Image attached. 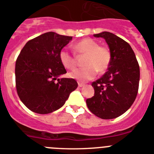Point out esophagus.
<instances>
[{
	"instance_id": "obj_1",
	"label": "esophagus",
	"mask_w": 154,
	"mask_h": 154,
	"mask_svg": "<svg viewBox=\"0 0 154 154\" xmlns=\"http://www.w3.org/2000/svg\"><path fill=\"white\" fill-rule=\"evenodd\" d=\"M84 85H85V84H83V83H80V82L78 83V87H84Z\"/></svg>"
}]
</instances>
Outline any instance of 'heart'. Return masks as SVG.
<instances>
[{
  "instance_id": "heart-1",
  "label": "heart",
  "mask_w": 154,
  "mask_h": 154,
  "mask_svg": "<svg viewBox=\"0 0 154 154\" xmlns=\"http://www.w3.org/2000/svg\"><path fill=\"white\" fill-rule=\"evenodd\" d=\"M74 51L78 54L86 55L84 66L85 67L76 69L69 74L71 78L84 82L96 77L97 71L103 74L110 67L112 54L107 47L100 46L97 41L91 38H84L74 45ZM59 59L65 68L72 70L76 67L77 62L73 54L66 48L59 52Z\"/></svg>"
}]
</instances>
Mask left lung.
<instances>
[{"mask_svg": "<svg viewBox=\"0 0 154 154\" xmlns=\"http://www.w3.org/2000/svg\"><path fill=\"white\" fill-rule=\"evenodd\" d=\"M103 37L112 54L107 71L94 81V96L87 99V107L104 120L117 118L134 103L138 93L140 67L130 44L110 32L94 34Z\"/></svg>", "mask_w": 154, "mask_h": 154, "instance_id": "1", "label": "left lung"}]
</instances>
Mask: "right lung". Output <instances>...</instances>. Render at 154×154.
<instances>
[{"label": "right lung", "mask_w": 154, "mask_h": 154, "mask_svg": "<svg viewBox=\"0 0 154 154\" xmlns=\"http://www.w3.org/2000/svg\"><path fill=\"white\" fill-rule=\"evenodd\" d=\"M70 40L72 37L45 33L27 41L17 58V92L31 111L47 114L58 110L77 87L74 79H57L67 73L59 52Z\"/></svg>", "instance_id": "1"}]
</instances>
